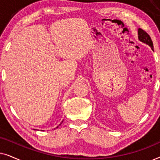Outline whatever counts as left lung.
Instances as JSON below:
<instances>
[{"mask_svg":"<svg viewBox=\"0 0 160 160\" xmlns=\"http://www.w3.org/2000/svg\"><path fill=\"white\" fill-rule=\"evenodd\" d=\"M138 34L139 41L149 46V47L152 48L153 51H154V46H153V42L152 39H151L149 35H148L146 32L144 31L143 30L141 29V28H139L138 30Z\"/></svg>","mask_w":160,"mask_h":160,"instance_id":"left-lung-1","label":"left lung"}]
</instances>
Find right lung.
I'll return each instance as SVG.
<instances>
[{
	"mask_svg": "<svg viewBox=\"0 0 160 160\" xmlns=\"http://www.w3.org/2000/svg\"><path fill=\"white\" fill-rule=\"evenodd\" d=\"M58 128V127H57V128Z\"/></svg>",
	"mask_w": 160,
	"mask_h": 160,
	"instance_id": "1",
	"label": "right lung"
}]
</instances>
